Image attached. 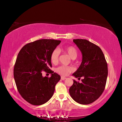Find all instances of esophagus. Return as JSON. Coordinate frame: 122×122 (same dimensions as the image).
I'll return each instance as SVG.
<instances>
[{
  "mask_svg": "<svg viewBox=\"0 0 122 122\" xmlns=\"http://www.w3.org/2000/svg\"><path fill=\"white\" fill-rule=\"evenodd\" d=\"M66 79V77L65 76H61V79L62 80H64L65 79Z\"/></svg>",
  "mask_w": 122,
  "mask_h": 122,
  "instance_id": "esophagus-1",
  "label": "esophagus"
}]
</instances>
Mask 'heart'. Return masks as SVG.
<instances>
[{"mask_svg": "<svg viewBox=\"0 0 122 122\" xmlns=\"http://www.w3.org/2000/svg\"><path fill=\"white\" fill-rule=\"evenodd\" d=\"M61 50L64 53H66L72 59H76L77 56V51L74 46H67L61 49ZM59 56V52L58 49H54L52 51L50 55V60L51 62L53 64H56L58 62ZM74 69L73 67L70 66H61L56 69L57 73L62 76H67L70 73L73 72Z\"/></svg>", "mask_w": 122, "mask_h": 122, "instance_id": "obj_1", "label": "heart"}]
</instances>
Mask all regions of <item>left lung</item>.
Masks as SVG:
<instances>
[{"mask_svg": "<svg viewBox=\"0 0 122 122\" xmlns=\"http://www.w3.org/2000/svg\"><path fill=\"white\" fill-rule=\"evenodd\" d=\"M82 54V61L72 74L81 78L82 83L73 80L69 89L72 98L81 104H89L102 95L105 89L108 74L107 64L99 46L85 39H74Z\"/></svg>", "mask_w": 122, "mask_h": 122, "instance_id": "obj_1", "label": "left lung"}]
</instances>
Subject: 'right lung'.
Returning a JSON list of instances; mask_svg holds the SVG:
<instances>
[{"label":"right lung","instance_id":"add662e5","mask_svg":"<svg viewBox=\"0 0 122 122\" xmlns=\"http://www.w3.org/2000/svg\"><path fill=\"white\" fill-rule=\"evenodd\" d=\"M60 40L40 39L25 45L18 54L14 76L18 92L24 99L34 105H40L50 99L61 77L52 71L50 55ZM45 71L50 78L42 76Z\"/></svg>","mask_w":122,"mask_h":122}]
</instances>
